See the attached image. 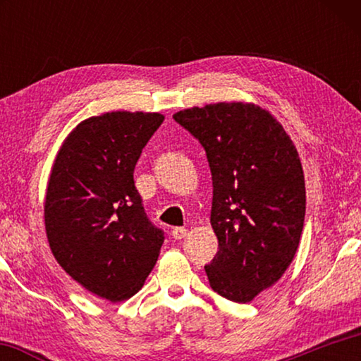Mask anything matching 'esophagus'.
<instances>
[{
    "mask_svg": "<svg viewBox=\"0 0 361 361\" xmlns=\"http://www.w3.org/2000/svg\"><path fill=\"white\" fill-rule=\"evenodd\" d=\"M186 232H188L186 228H173L172 229V235H173L175 240H181L183 237L186 235Z\"/></svg>",
    "mask_w": 361,
    "mask_h": 361,
    "instance_id": "34e87169",
    "label": "esophagus"
}]
</instances>
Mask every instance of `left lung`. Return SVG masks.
<instances>
[{"label":"left lung","mask_w":361,"mask_h":361,"mask_svg":"<svg viewBox=\"0 0 361 361\" xmlns=\"http://www.w3.org/2000/svg\"><path fill=\"white\" fill-rule=\"evenodd\" d=\"M173 119L209 159L218 239V253L205 266L210 286L229 301L250 302L279 282L301 239L305 185L296 146L255 103H210Z\"/></svg>","instance_id":"1"}]
</instances>
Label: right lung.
<instances>
[{
    "label": "right lung",
    "instance_id": "1",
    "mask_svg": "<svg viewBox=\"0 0 361 361\" xmlns=\"http://www.w3.org/2000/svg\"><path fill=\"white\" fill-rule=\"evenodd\" d=\"M162 121L161 113L111 111L79 122L49 176L44 224L54 258L106 301L142 288L164 243L133 181L142 149Z\"/></svg>",
    "mask_w": 361,
    "mask_h": 361
}]
</instances>
